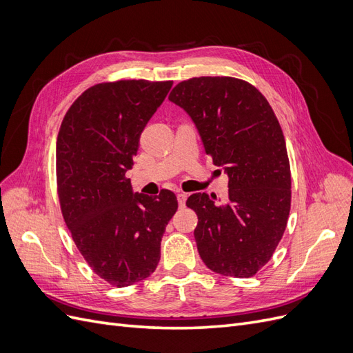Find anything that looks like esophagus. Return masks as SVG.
<instances>
[{"instance_id": "obj_1", "label": "esophagus", "mask_w": 353, "mask_h": 353, "mask_svg": "<svg viewBox=\"0 0 353 353\" xmlns=\"http://www.w3.org/2000/svg\"><path fill=\"white\" fill-rule=\"evenodd\" d=\"M176 197H178V205H179V208H184L188 194H187V193H183V191H179V193L176 194Z\"/></svg>"}]
</instances>
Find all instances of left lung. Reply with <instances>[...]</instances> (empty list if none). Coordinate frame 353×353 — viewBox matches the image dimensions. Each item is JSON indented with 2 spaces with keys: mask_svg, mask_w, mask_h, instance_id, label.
<instances>
[{
  "mask_svg": "<svg viewBox=\"0 0 353 353\" xmlns=\"http://www.w3.org/2000/svg\"><path fill=\"white\" fill-rule=\"evenodd\" d=\"M169 100L187 112L206 154L228 175L225 205L206 193L187 200L199 218L200 258L213 272L249 279L271 259L290 213V163L279 119L253 85L230 77L183 81Z\"/></svg>",
  "mask_w": 353,
  "mask_h": 353,
  "instance_id": "1",
  "label": "left lung"
}]
</instances>
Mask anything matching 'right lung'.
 <instances>
[{
	"mask_svg": "<svg viewBox=\"0 0 353 353\" xmlns=\"http://www.w3.org/2000/svg\"><path fill=\"white\" fill-rule=\"evenodd\" d=\"M172 81L130 79L83 91L63 117L57 137V191L63 218L83 259L116 287L147 279L160 261L176 196L134 193L125 174L140 135Z\"/></svg>",
	"mask_w": 353,
	"mask_h": 353,
	"instance_id": "1",
	"label": "right lung"
}]
</instances>
